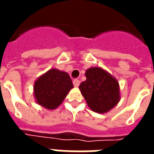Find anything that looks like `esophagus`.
Instances as JSON below:
<instances>
[{"label": "esophagus", "mask_w": 154, "mask_h": 154, "mask_svg": "<svg viewBox=\"0 0 154 154\" xmlns=\"http://www.w3.org/2000/svg\"><path fill=\"white\" fill-rule=\"evenodd\" d=\"M73 85H74L75 87H78L80 85V81L79 80H77V79H75L73 80Z\"/></svg>", "instance_id": "1"}]
</instances>
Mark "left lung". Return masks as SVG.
Returning <instances> with one entry per match:
<instances>
[{
    "mask_svg": "<svg viewBox=\"0 0 154 154\" xmlns=\"http://www.w3.org/2000/svg\"><path fill=\"white\" fill-rule=\"evenodd\" d=\"M85 75L79 89L88 106L101 114L113 109L121 100L118 81L101 67H90Z\"/></svg>",
    "mask_w": 154,
    "mask_h": 154,
    "instance_id": "1",
    "label": "left lung"
}]
</instances>
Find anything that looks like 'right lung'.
<instances>
[{
    "instance_id": "right-lung-1",
    "label": "right lung",
    "mask_w": 154,
    "mask_h": 154,
    "mask_svg": "<svg viewBox=\"0 0 154 154\" xmlns=\"http://www.w3.org/2000/svg\"><path fill=\"white\" fill-rule=\"evenodd\" d=\"M72 88V80L67 72L57 69H50L34 82L35 101L46 109H55Z\"/></svg>"
}]
</instances>
